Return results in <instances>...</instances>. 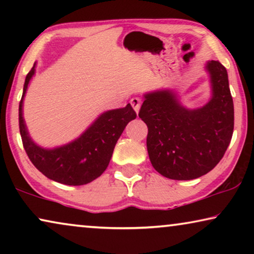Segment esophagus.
<instances>
[{
    "label": "esophagus",
    "mask_w": 254,
    "mask_h": 254,
    "mask_svg": "<svg viewBox=\"0 0 254 254\" xmlns=\"http://www.w3.org/2000/svg\"><path fill=\"white\" fill-rule=\"evenodd\" d=\"M130 104H131V106H133L135 112L138 113V111H140V107H141V104H142V99L135 97V98H131Z\"/></svg>",
    "instance_id": "1"
}]
</instances>
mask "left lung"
Wrapping results in <instances>:
<instances>
[{
    "mask_svg": "<svg viewBox=\"0 0 254 254\" xmlns=\"http://www.w3.org/2000/svg\"><path fill=\"white\" fill-rule=\"evenodd\" d=\"M211 98L199 109L183 106L172 90L144 95L138 117L148 126L147 149L154 169L175 180L199 178L225 154L234 133V102L227 69L208 61Z\"/></svg>",
    "mask_w": 254,
    "mask_h": 254,
    "instance_id": "obj_1",
    "label": "left lung"
}]
</instances>
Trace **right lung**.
Masks as SVG:
<instances>
[{"mask_svg":"<svg viewBox=\"0 0 254 254\" xmlns=\"http://www.w3.org/2000/svg\"><path fill=\"white\" fill-rule=\"evenodd\" d=\"M34 68L36 64L26 75L19 103V131L24 149L32 164L47 178L71 186L91 183L109 166L117 141L127 124L136 118V113L130 104L123 109L106 111L70 143L53 149L41 148L30 137L23 118V100L36 71Z\"/></svg>","mask_w":254,"mask_h":254,"instance_id":"add662e5","label":"right lung"}]
</instances>
